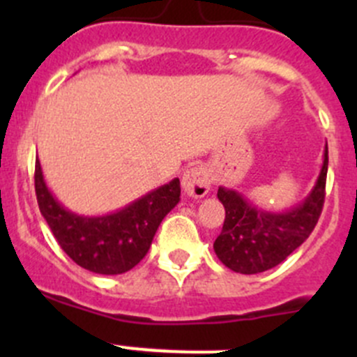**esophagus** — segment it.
Segmentation results:
<instances>
[{"label":"esophagus","mask_w":357,"mask_h":357,"mask_svg":"<svg viewBox=\"0 0 357 357\" xmlns=\"http://www.w3.org/2000/svg\"><path fill=\"white\" fill-rule=\"evenodd\" d=\"M211 174L204 165H193L181 178L183 192L192 199H202V197L207 195L208 190H211Z\"/></svg>","instance_id":"esophagus-1"}]
</instances>
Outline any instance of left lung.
<instances>
[{"instance_id": "1", "label": "left lung", "mask_w": 357, "mask_h": 357, "mask_svg": "<svg viewBox=\"0 0 357 357\" xmlns=\"http://www.w3.org/2000/svg\"><path fill=\"white\" fill-rule=\"evenodd\" d=\"M328 145L314 188L301 204L282 212L264 211L236 190L219 186L218 199L226 218L214 252L219 261L235 273L257 275L275 268L301 247L314 229L325 204Z\"/></svg>"}]
</instances>
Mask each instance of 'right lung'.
<instances>
[{"label": "right lung", "mask_w": 357, "mask_h": 357, "mask_svg": "<svg viewBox=\"0 0 357 357\" xmlns=\"http://www.w3.org/2000/svg\"><path fill=\"white\" fill-rule=\"evenodd\" d=\"M34 183L39 211L59 245L75 264L98 275H122L135 268L181 195L179 179L174 178L110 214L79 215L53 197L38 158Z\"/></svg>", "instance_id": "right-lung-1"}]
</instances>
